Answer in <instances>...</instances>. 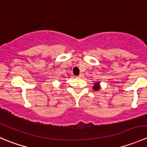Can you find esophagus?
<instances>
[{
    "label": "esophagus",
    "mask_w": 147,
    "mask_h": 147,
    "mask_svg": "<svg viewBox=\"0 0 147 147\" xmlns=\"http://www.w3.org/2000/svg\"><path fill=\"white\" fill-rule=\"evenodd\" d=\"M84 77V75H82V74H80V75H79V76H78V78H82Z\"/></svg>",
    "instance_id": "esophagus-1"
}]
</instances>
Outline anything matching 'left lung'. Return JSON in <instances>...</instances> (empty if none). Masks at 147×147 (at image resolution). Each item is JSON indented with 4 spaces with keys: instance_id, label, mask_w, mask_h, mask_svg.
I'll return each instance as SVG.
<instances>
[{
    "instance_id": "8db88e82",
    "label": "left lung",
    "mask_w": 147,
    "mask_h": 147,
    "mask_svg": "<svg viewBox=\"0 0 147 147\" xmlns=\"http://www.w3.org/2000/svg\"><path fill=\"white\" fill-rule=\"evenodd\" d=\"M92 89L95 91H98L100 89V82H96L93 84V87Z\"/></svg>"
}]
</instances>
